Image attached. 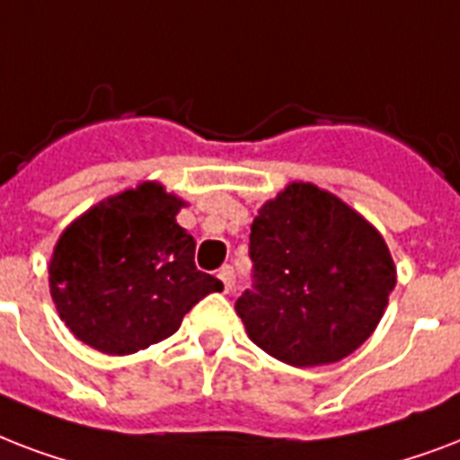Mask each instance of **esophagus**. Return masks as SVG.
Returning <instances> with one entry per match:
<instances>
[{
	"mask_svg": "<svg viewBox=\"0 0 460 460\" xmlns=\"http://www.w3.org/2000/svg\"><path fill=\"white\" fill-rule=\"evenodd\" d=\"M218 279L223 283V293H230L233 290V283H234V273H233V266H223L218 270Z\"/></svg>",
	"mask_w": 460,
	"mask_h": 460,
	"instance_id": "1",
	"label": "esophagus"
}]
</instances>
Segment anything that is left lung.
Wrapping results in <instances>:
<instances>
[{
    "label": "left lung",
    "instance_id": "left-lung-1",
    "mask_svg": "<svg viewBox=\"0 0 460 460\" xmlns=\"http://www.w3.org/2000/svg\"><path fill=\"white\" fill-rule=\"evenodd\" d=\"M249 256L254 286L234 309L261 350L293 367L329 365L358 350L396 286L379 230L309 181L288 184L259 208Z\"/></svg>",
    "mask_w": 460,
    "mask_h": 460
}]
</instances>
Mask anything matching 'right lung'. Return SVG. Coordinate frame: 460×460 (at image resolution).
Here are the masks:
<instances>
[{"label": "right lung", "instance_id": "right-lung-1", "mask_svg": "<svg viewBox=\"0 0 460 460\" xmlns=\"http://www.w3.org/2000/svg\"><path fill=\"white\" fill-rule=\"evenodd\" d=\"M184 206L158 181L78 216L49 259V295L78 341L108 355L160 343L223 283L197 270V242L177 226Z\"/></svg>", "mask_w": 460, "mask_h": 460}]
</instances>
